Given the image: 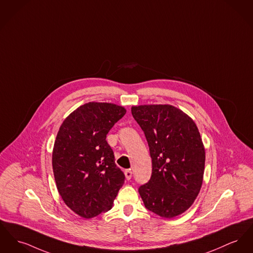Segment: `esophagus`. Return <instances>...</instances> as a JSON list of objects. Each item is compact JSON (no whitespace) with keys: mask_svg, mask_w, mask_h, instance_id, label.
I'll use <instances>...</instances> for the list:
<instances>
[{"mask_svg":"<svg viewBox=\"0 0 253 253\" xmlns=\"http://www.w3.org/2000/svg\"><path fill=\"white\" fill-rule=\"evenodd\" d=\"M124 174H125V177H126L127 179H130V178H132L133 172H132V170H131V169H128V170H126V171L124 172Z\"/></svg>","mask_w":253,"mask_h":253,"instance_id":"1","label":"esophagus"}]
</instances>
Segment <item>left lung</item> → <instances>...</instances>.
I'll return each instance as SVG.
<instances>
[{"instance_id":"obj_1","label":"left lung","mask_w":253,"mask_h":253,"mask_svg":"<svg viewBox=\"0 0 253 253\" xmlns=\"http://www.w3.org/2000/svg\"><path fill=\"white\" fill-rule=\"evenodd\" d=\"M131 111L152 159V176L139 187V195L155 214L177 217L193 205L203 184L206 151L198 127L172 105H135Z\"/></svg>"}]
</instances>
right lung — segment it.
Instances as JSON below:
<instances>
[{"mask_svg": "<svg viewBox=\"0 0 253 253\" xmlns=\"http://www.w3.org/2000/svg\"><path fill=\"white\" fill-rule=\"evenodd\" d=\"M125 114L123 106L91 101L60 126L52 150L56 187L66 206L82 218L110 210L124 183L106 135Z\"/></svg>", "mask_w": 253, "mask_h": 253, "instance_id": "right-lung-1", "label": "right lung"}]
</instances>
